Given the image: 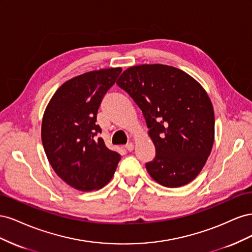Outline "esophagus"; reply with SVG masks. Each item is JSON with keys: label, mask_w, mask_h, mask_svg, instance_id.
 Segmentation results:
<instances>
[{"label": "esophagus", "mask_w": 252, "mask_h": 252, "mask_svg": "<svg viewBox=\"0 0 252 252\" xmlns=\"http://www.w3.org/2000/svg\"><path fill=\"white\" fill-rule=\"evenodd\" d=\"M125 148L126 150H128L129 152H131L133 150V144L132 143H128L125 145Z\"/></svg>", "instance_id": "obj_1"}]
</instances>
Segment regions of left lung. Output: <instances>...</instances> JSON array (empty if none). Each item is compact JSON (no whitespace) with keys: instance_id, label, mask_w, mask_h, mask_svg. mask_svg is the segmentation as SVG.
<instances>
[{"instance_id":"left-lung-1","label":"left lung","mask_w":252,"mask_h":252,"mask_svg":"<svg viewBox=\"0 0 252 252\" xmlns=\"http://www.w3.org/2000/svg\"><path fill=\"white\" fill-rule=\"evenodd\" d=\"M117 85L142 110L155 144L146 165L158 184L174 188L194 180L215 140V113L203 87L186 72L167 65L128 68Z\"/></svg>"}]
</instances>
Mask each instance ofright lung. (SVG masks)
<instances>
[{
    "mask_svg": "<svg viewBox=\"0 0 252 252\" xmlns=\"http://www.w3.org/2000/svg\"><path fill=\"white\" fill-rule=\"evenodd\" d=\"M121 68L90 71L64 83L53 94L42 122V142L48 161L68 185L81 190L102 188L112 178L121 156L105 146L96 114Z\"/></svg>",
    "mask_w": 252,
    "mask_h": 252,
    "instance_id": "1",
    "label": "right lung"
}]
</instances>
